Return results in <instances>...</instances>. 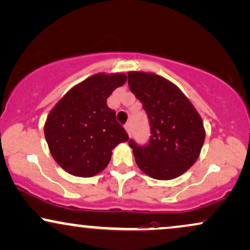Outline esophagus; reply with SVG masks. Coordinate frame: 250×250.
Returning a JSON list of instances; mask_svg holds the SVG:
<instances>
[{
	"label": "esophagus",
	"mask_w": 250,
	"mask_h": 250,
	"mask_svg": "<svg viewBox=\"0 0 250 250\" xmlns=\"http://www.w3.org/2000/svg\"><path fill=\"white\" fill-rule=\"evenodd\" d=\"M125 130H127V133H128L129 135H130L131 131H133V125H131V122L129 121V122L125 123Z\"/></svg>",
	"instance_id": "esophagus-1"
}]
</instances>
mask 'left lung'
<instances>
[{
    "instance_id": "8db88e82",
    "label": "left lung",
    "mask_w": 250,
    "mask_h": 250,
    "mask_svg": "<svg viewBox=\"0 0 250 250\" xmlns=\"http://www.w3.org/2000/svg\"><path fill=\"white\" fill-rule=\"evenodd\" d=\"M128 85L146 113L148 143L131 138L136 163L155 179H173L197 161L205 141L201 117L188 99L172 83L154 73L129 72Z\"/></svg>"
}]
</instances>
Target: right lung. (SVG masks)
Segmentation results:
<instances>
[{
	"label": "right lung",
	"mask_w": 250,
	"mask_h": 250,
	"mask_svg": "<svg viewBox=\"0 0 250 250\" xmlns=\"http://www.w3.org/2000/svg\"><path fill=\"white\" fill-rule=\"evenodd\" d=\"M127 80L125 74L100 73L66 93L47 116L46 142L57 163L68 173L92 177L101 172L112 150L129 140L107 99Z\"/></svg>",
	"instance_id": "1"
}]
</instances>
